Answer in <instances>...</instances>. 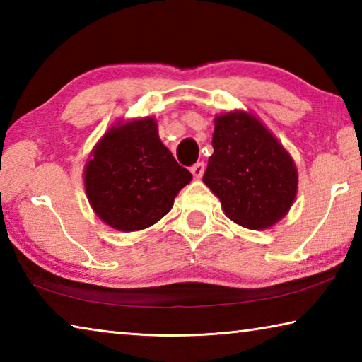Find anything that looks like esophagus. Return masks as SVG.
<instances>
[{
    "mask_svg": "<svg viewBox=\"0 0 362 362\" xmlns=\"http://www.w3.org/2000/svg\"><path fill=\"white\" fill-rule=\"evenodd\" d=\"M204 169H206L204 163H196L194 166H192V174L196 177V179H201L204 174Z\"/></svg>",
    "mask_w": 362,
    "mask_h": 362,
    "instance_id": "1",
    "label": "esophagus"
}]
</instances>
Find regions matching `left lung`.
I'll return each instance as SVG.
<instances>
[{
	"label": "left lung",
	"mask_w": 362,
	"mask_h": 362,
	"mask_svg": "<svg viewBox=\"0 0 362 362\" xmlns=\"http://www.w3.org/2000/svg\"><path fill=\"white\" fill-rule=\"evenodd\" d=\"M214 153L203 182L225 216L250 230L279 222L296 201L298 174L292 156L252 113L216 116Z\"/></svg>",
	"instance_id": "1"
}]
</instances>
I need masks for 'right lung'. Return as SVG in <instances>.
Listing matches in <instances>:
<instances>
[{
	"instance_id": "right-lung-1",
	"label": "right lung",
	"mask_w": 362,
	"mask_h": 362,
	"mask_svg": "<svg viewBox=\"0 0 362 362\" xmlns=\"http://www.w3.org/2000/svg\"><path fill=\"white\" fill-rule=\"evenodd\" d=\"M192 179L163 145L150 116L110 127L84 168L90 207L102 222L119 231L156 223Z\"/></svg>"
}]
</instances>
